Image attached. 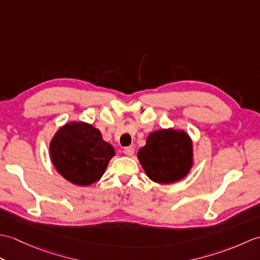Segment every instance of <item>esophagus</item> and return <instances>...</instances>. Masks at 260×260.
<instances>
[{"mask_svg": "<svg viewBox=\"0 0 260 260\" xmlns=\"http://www.w3.org/2000/svg\"><path fill=\"white\" fill-rule=\"evenodd\" d=\"M124 153L127 156H132L134 154V147L133 146H126L124 148Z\"/></svg>", "mask_w": 260, "mask_h": 260, "instance_id": "34e87169", "label": "esophagus"}]
</instances>
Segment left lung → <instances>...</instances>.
Masks as SVG:
<instances>
[{"label":"left lung","instance_id":"obj_1","mask_svg":"<svg viewBox=\"0 0 260 260\" xmlns=\"http://www.w3.org/2000/svg\"><path fill=\"white\" fill-rule=\"evenodd\" d=\"M148 178L169 184L183 179L192 165V143L182 131L161 129L147 137L137 154Z\"/></svg>","mask_w":260,"mask_h":260}]
</instances>
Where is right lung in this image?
<instances>
[{"mask_svg":"<svg viewBox=\"0 0 260 260\" xmlns=\"http://www.w3.org/2000/svg\"><path fill=\"white\" fill-rule=\"evenodd\" d=\"M51 159L58 172L77 185H89L102 178L115 155L101 132L86 123H69L54 135Z\"/></svg>","mask_w":260,"mask_h":260,"instance_id":"add662e5","label":"right lung"}]
</instances>
